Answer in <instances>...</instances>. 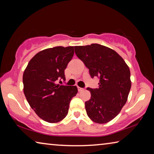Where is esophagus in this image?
<instances>
[{"label":"esophagus","mask_w":154,"mask_h":154,"mask_svg":"<svg viewBox=\"0 0 154 154\" xmlns=\"http://www.w3.org/2000/svg\"><path fill=\"white\" fill-rule=\"evenodd\" d=\"M77 88H78V90H79V92H82V91H83V90H84V88H80V87H79V86L77 87Z\"/></svg>","instance_id":"obj_1"}]
</instances>
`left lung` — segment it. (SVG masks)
<instances>
[{
	"instance_id": "left-lung-1",
	"label": "left lung",
	"mask_w": 154,
	"mask_h": 154,
	"mask_svg": "<svg viewBox=\"0 0 154 154\" xmlns=\"http://www.w3.org/2000/svg\"><path fill=\"white\" fill-rule=\"evenodd\" d=\"M75 52L91 77L100 79L98 88H87L91 94L85 103L88 116L97 124L107 123L118 116L128 100L131 88L129 67L116 51L100 44L75 46Z\"/></svg>"
}]
</instances>
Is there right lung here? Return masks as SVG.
I'll return each mask as SVG.
<instances>
[{"label":"right lung","instance_id":"right-lung-1","mask_svg":"<svg viewBox=\"0 0 154 154\" xmlns=\"http://www.w3.org/2000/svg\"><path fill=\"white\" fill-rule=\"evenodd\" d=\"M74 55V47L58 46L38 52L28 62L23 74L24 93L36 114L49 123L67 116L77 86L57 84L65 81L64 70Z\"/></svg>","mask_w":154,"mask_h":154}]
</instances>
